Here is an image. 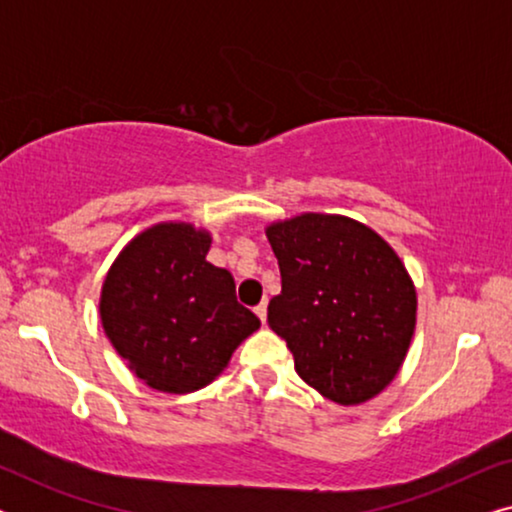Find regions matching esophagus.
I'll use <instances>...</instances> for the list:
<instances>
[{
	"label": "esophagus",
	"mask_w": 512,
	"mask_h": 512,
	"mask_svg": "<svg viewBox=\"0 0 512 512\" xmlns=\"http://www.w3.org/2000/svg\"><path fill=\"white\" fill-rule=\"evenodd\" d=\"M254 312L258 314V319H261L265 324V317H268V300H261V303L254 307Z\"/></svg>",
	"instance_id": "1"
}]
</instances>
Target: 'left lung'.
<instances>
[{
  "instance_id": "1",
  "label": "left lung",
  "mask_w": 512,
  "mask_h": 512,
  "mask_svg": "<svg viewBox=\"0 0 512 512\" xmlns=\"http://www.w3.org/2000/svg\"><path fill=\"white\" fill-rule=\"evenodd\" d=\"M265 235L282 275L268 324L296 373L340 405L380 394L403 366L417 321L415 284L396 251L338 214L293 216Z\"/></svg>"
}]
</instances>
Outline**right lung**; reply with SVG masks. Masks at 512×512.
I'll use <instances>...</instances> for the list:
<instances>
[{"mask_svg":"<svg viewBox=\"0 0 512 512\" xmlns=\"http://www.w3.org/2000/svg\"><path fill=\"white\" fill-rule=\"evenodd\" d=\"M212 235L191 223L146 228L107 272L102 326L151 389L191 394L228 366L261 319L237 303L235 279L207 261Z\"/></svg>","mask_w":512,"mask_h":512,"instance_id":"1","label":"right lung"}]
</instances>
